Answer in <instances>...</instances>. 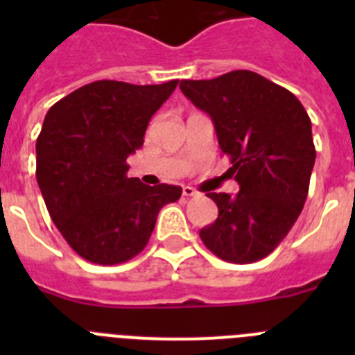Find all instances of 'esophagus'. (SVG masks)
Here are the masks:
<instances>
[{"label": "esophagus", "instance_id": "obj_1", "mask_svg": "<svg viewBox=\"0 0 355 355\" xmlns=\"http://www.w3.org/2000/svg\"><path fill=\"white\" fill-rule=\"evenodd\" d=\"M183 196L184 197H196L197 192L192 187H183Z\"/></svg>", "mask_w": 355, "mask_h": 355}]
</instances>
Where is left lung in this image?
Wrapping results in <instances>:
<instances>
[{"instance_id": "1", "label": "left lung", "mask_w": 355, "mask_h": 355, "mask_svg": "<svg viewBox=\"0 0 355 355\" xmlns=\"http://www.w3.org/2000/svg\"><path fill=\"white\" fill-rule=\"evenodd\" d=\"M180 89L211 117L236 196L208 193L218 218L199 231L215 256L229 263L263 259L286 238L306 202L315 167L311 121L284 87L252 71L213 80H181Z\"/></svg>"}]
</instances>
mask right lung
I'll return each instance as SVG.
<instances>
[{"mask_svg": "<svg viewBox=\"0 0 355 355\" xmlns=\"http://www.w3.org/2000/svg\"><path fill=\"white\" fill-rule=\"evenodd\" d=\"M178 80L83 85L49 108L37 139V183L53 222L87 261L117 265L142 252L159 209L181 187L128 178V156Z\"/></svg>", "mask_w": 355, "mask_h": 355, "instance_id": "add662e5", "label": "right lung"}]
</instances>
